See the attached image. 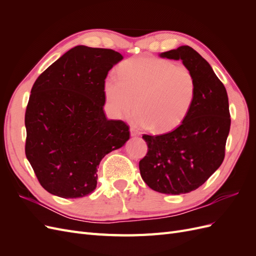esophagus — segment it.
Wrapping results in <instances>:
<instances>
[{"label":"esophagus","mask_w":256,"mask_h":256,"mask_svg":"<svg viewBox=\"0 0 256 256\" xmlns=\"http://www.w3.org/2000/svg\"><path fill=\"white\" fill-rule=\"evenodd\" d=\"M130 134H131V136H140V132H138V131L136 130L134 128H130Z\"/></svg>","instance_id":"obj_1"}]
</instances>
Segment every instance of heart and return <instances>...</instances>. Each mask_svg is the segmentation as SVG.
<instances>
[{
  "label": "heart",
  "instance_id": "obj_1",
  "mask_svg": "<svg viewBox=\"0 0 256 256\" xmlns=\"http://www.w3.org/2000/svg\"><path fill=\"white\" fill-rule=\"evenodd\" d=\"M118 79L108 76L104 84L106 106L115 118L136 109L138 127L164 132L187 118L196 96L194 74L182 64L156 58H130L118 70Z\"/></svg>",
  "mask_w": 256,
  "mask_h": 256
}]
</instances>
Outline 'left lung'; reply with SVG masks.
I'll return each instance as SVG.
<instances>
[{"mask_svg": "<svg viewBox=\"0 0 256 256\" xmlns=\"http://www.w3.org/2000/svg\"><path fill=\"white\" fill-rule=\"evenodd\" d=\"M160 56L182 60L194 74L196 96L177 128L164 134H143L148 150L138 168L150 189L184 194L200 187L223 162L230 127L228 98L212 66L189 46L162 52Z\"/></svg>", "mask_w": 256, "mask_h": 256, "instance_id": "1", "label": "left lung"}]
</instances>
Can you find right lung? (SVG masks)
I'll use <instances>...</instances> for the list:
<instances>
[{
  "label": "right lung",
  "instance_id": "1",
  "mask_svg": "<svg viewBox=\"0 0 256 256\" xmlns=\"http://www.w3.org/2000/svg\"><path fill=\"white\" fill-rule=\"evenodd\" d=\"M122 60L111 49L76 46L35 81L26 111V154L51 194H90L100 161L129 140L126 124L104 111V80Z\"/></svg>",
  "mask_w": 256,
  "mask_h": 256
}]
</instances>
